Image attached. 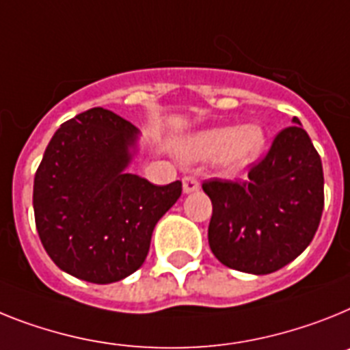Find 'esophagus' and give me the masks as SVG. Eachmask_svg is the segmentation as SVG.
I'll return each mask as SVG.
<instances>
[{"label":"esophagus","instance_id":"esophagus-1","mask_svg":"<svg viewBox=\"0 0 350 350\" xmlns=\"http://www.w3.org/2000/svg\"><path fill=\"white\" fill-rule=\"evenodd\" d=\"M199 190V181L198 178H193V176H185L183 178V192L190 193Z\"/></svg>","mask_w":350,"mask_h":350}]
</instances>
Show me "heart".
I'll list each match as a JSON object with an SVG mask.
<instances>
[{
	"label": "heart",
	"instance_id": "1",
	"mask_svg": "<svg viewBox=\"0 0 350 350\" xmlns=\"http://www.w3.org/2000/svg\"><path fill=\"white\" fill-rule=\"evenodd\" d=\"M265 135L258 126H222L196 135L185 144V157L193 160L219 158L231 170L251 165L263 151Z\"/></svg>",
	"mask_w": 350,
	"mask_h": 350
}]
</instances>
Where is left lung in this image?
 I'll return each mask as SVG.
<instances>
[{
  "label": "left lung",
  "mask_w": 350,
  "mask_h": 350,
  "mask_svg": "<svg viewBox=\"0 0 350 350\" xmlns=\"http://www.w3.org/2000/svg\"><path fill=\"white\" fill-rule=\"evenodd\" d=\"M293 122L275 135L245 180H208V242L222 265L249 274L283 269L310 245L324 210V172L310 135Z\"/></svg>",
  "instance_id": "1"
}]
</instances>
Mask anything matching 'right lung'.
<instances>
[{
    "label": "right lung",
    "mask_w": 350,
    "mask_h": 350,
    "mask_svg": "<svg viewBox=\"0 0 350 350\" xmlns=\"http://www.w3.org/2000/svg\"><path fill=\"white\" fill-rule=\"evenodd\" d=\"M139 130L101 107L66 120L33 180L35 226L57 267L107 284L142 267L158 220L181 196V181L149 183L126 172Z\"/></svg>",
    "instance_id": "add662e5"
}]
</instances>
